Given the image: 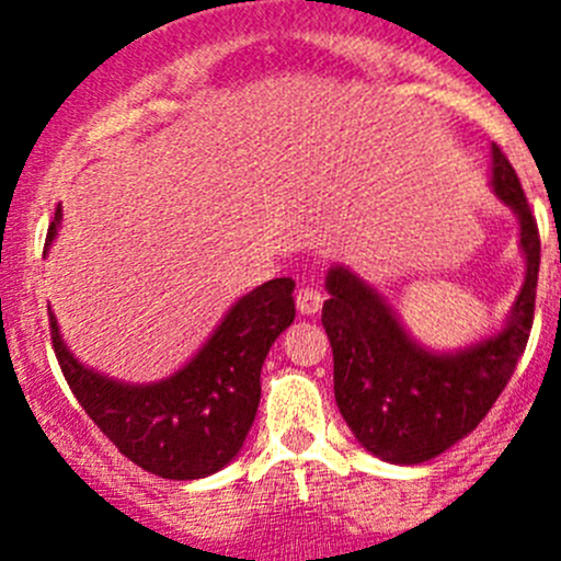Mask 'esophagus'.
Segmentation results:
<instances>
[{
	"mask_svg": "<svg viewBox=\"0 0 561 561\" xmlns=\"http://www.w3.org/2000/svg\"><path fill=\"white\" fill-rule=\"evenodd\" d=\"M296 307L301 314H317L322 309V293L314 290V287H301L296 293Z\"/></svg>",
	"mask_w": 561,
	"mask_h": 561,
	"instance_id": "esophagus-1",
	"label": "esophagus"
}]
</instances>
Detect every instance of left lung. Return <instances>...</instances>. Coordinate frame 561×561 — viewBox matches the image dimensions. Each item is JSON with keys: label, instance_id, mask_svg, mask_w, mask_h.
<instances>
[{"label": "left lung", "instance_id": "obj_1", "mask_svg": "<svg viewBox=\"0 0 561 561\" xmlns=\"http://www.w3.org/2000/svg\"><path fill=\"white\" fill-rule=\"evenodd\" d=\"M491 186L522 225L524 287L505 328L472 347L432 353L399 322L386 298L344 265L325 276L322 325L333 350V396L355 439L390 463H421L467 437L494 407L529 342L540 233L516 171L491 146Z\"/></svg>", "mask_w": 561, "mask_h": 561}]
</instances>
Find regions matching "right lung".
Wrapping results in <instances>:
<instances>
[{"label": "right lung", "mask_w": 561, "mask_h": 561, "mask_svg": "<svg viewBox=\"0 0 561 561\" xmlns=\"http://www.w3.org/2000/svg\"><path fill=\"white\" fill-rule=\"evenodd\" d=\"M61 206L45 236L56 239ZM290 276L254 287L179 371L149 386L107 380L72 358L50 314L61 375L87 415L133 463L168 480H197L230 463L260 404V369L271 344L296 317Z\"/></svg>", "instance_id": "1"}]
</instances>
